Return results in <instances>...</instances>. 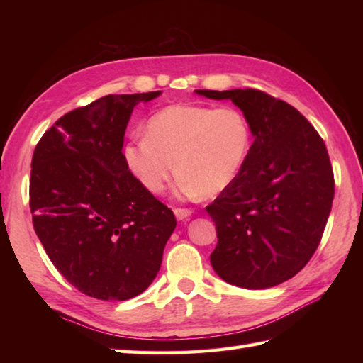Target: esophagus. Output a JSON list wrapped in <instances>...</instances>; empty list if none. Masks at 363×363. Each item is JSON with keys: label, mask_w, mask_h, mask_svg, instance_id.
I'll return each instance as SVG.
<instances>
[{"label": "esophagus", "mask_w": 363, "mask_h": 363, "mask_svg": "<svg viewBox=\"0 0 363 363\" xmlns=\"http://www.w3.org/2000/svg\"><path fill=\"white\" fill-rule=\"evenodd\" d=\"M191 213H194L191 209H181V207H176L174 209V215L177 220H187Z\"/></svg>", "instance_id": "obj_1"}]
</instances>
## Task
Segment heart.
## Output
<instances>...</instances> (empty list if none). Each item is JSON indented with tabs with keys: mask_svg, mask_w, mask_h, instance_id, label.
I'll list each match as a JSON object with an SVG mask.
<instances>
[{
	"mask_svg": "<svg viewBox=\"0 0 363 363\" xmlns=\"http://www.w3.org/2000/svg\"><path fill=\"white\" fill-rule=\"evenodd\" d=\"M145 133L123 148L128 169L143 189L160 194L176 164L179 198L223 194L242 174L252 148L250 121L235 107L173 104L154 113Z\"/></svg>",
	"mask_w": 363,
	"mask_h": 363,
	"instance_id": "obj_1",
	"label": "heart"
}]
</instances>
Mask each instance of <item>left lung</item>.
Returning a JSON list of instances; mask_svg holds the SVG:
<instances>
[{"label": "left lung", "instance_id": "1", "mask_svg": "<svg viewBox=\"0 0 363 363\" xmlns=\"http://www.w3.org/2000/svg\"><path fill=\"white\" fill-rule=\"evenodd\" d=\"M195 91L230 99L254 135L242 174L206 207L218 237L212 268L237 287H274L306 267L325 233L334 199L326 145L295 107L265 91Z\"/></svg>", "mask_w": 363, "mask_h": 363}]
</instances>
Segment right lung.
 Returning <instances> with one entry per match:
<instances>
[{"mask_svg": "<svg viewBox=\"0 0 363 363\" xmlns=\"http://www.w3.org/2000/svg\"><path fill=\"white\" fill-rule=\"evenodd\" d=\"M160 91L107 95L60 117L37 143L29 181L34 230L52 265L84 295L126 301L157 276L176 228L123 159L138 103Z\"/></svg>", "mask_w": 363, "mask_h": 363, "instance_id": "1", "label": "right lung"}]
</instances>
